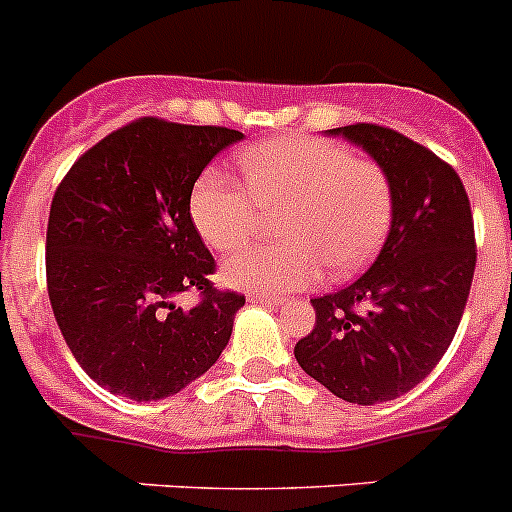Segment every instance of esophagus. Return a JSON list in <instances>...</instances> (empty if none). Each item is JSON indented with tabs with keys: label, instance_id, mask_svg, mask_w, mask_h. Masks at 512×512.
<instances>
[{
	"label": "esophagus",
	"instance_id": "1",
	"mask_svg": "<svg viewBox=\"0 0 512 512\" xmlns=\"http://www.w3.org/2000/svg\"><path fill=\"white\" fill-rule=\"evenodd\" d=\"M248 302H251V304H274V307H279L281 299L271 297V294H264V292H251V294H248Z\"/></svg>",
	"mask_w": 512,
	"mask_h": 512
}]
</instances>
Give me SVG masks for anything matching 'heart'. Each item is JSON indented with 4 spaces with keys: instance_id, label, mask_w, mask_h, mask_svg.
I'll return each instance as SVG.
<instances>
[{
    "instance_id": "heart-1",
    "label": "heart",
    "mask_w": 512,
    "mask_h": 512,
    "mask_svg": "<svg viewBox=\"0 0 512 512\" xmlns=\"http://www.w3.org/2000/svg\"><path fill=\"white\" fill-rule=\"evenodd\" d=\"M248 185L205 170L192 185L190 220L213 251L228 253L276 218L281 243L236 253L223 264L225 284L284 294L312 284L325 266L348 279L373 259L393 220V185L373 159L314 137L271 139L238 157Z\"/></svg>"
}]
</instances>
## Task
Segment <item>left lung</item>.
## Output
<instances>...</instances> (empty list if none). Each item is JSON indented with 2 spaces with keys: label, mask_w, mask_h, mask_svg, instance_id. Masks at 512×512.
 I'll return each instance as SVG.
<instances>
[{
  "label": "left lung",
  "mask_w": 512,
  "mask_h": 512,
  "mask_svg": "<svg viewBox=\"0 0 512 512\" xmlns=\"http://www.w3.org/2000/svg\"><path fill=\"white\" fill-rule=\"evenodd\" d=\"M327 134L388 172L393 220L358 281L312 299L314 330L294 358L337 398L373 406L419 386L447 353L475 276V223L459 175L426 147L375 124Z\"/></svg>",
  "instance_id": "1"
}]
</instances>
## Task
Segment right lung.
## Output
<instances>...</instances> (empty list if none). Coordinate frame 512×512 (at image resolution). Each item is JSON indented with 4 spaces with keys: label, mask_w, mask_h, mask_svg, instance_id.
Masks as SVG:
<instances>
[{
    "label": "right lung",
    "mask_w": 512,
    "mask_h": 512,
    "mask_svg": "<svg viewBox=\"0 0 512 512\" xmlns=\"http://www.w3.org/2000/svg\"><path fill=\"white\" fill-rule=\"evenodd\" d=\"M241 139L225 126L144 116L88 149L55 190L50 304L73 358L106 391L175 396L231 340L246 299L210 284L215 261L190 220V192L210 159ZM190 288L201 302L177 308L171 299Z\"/></svg>",
    "instance_id": "add662e5"
}]
</instances>
